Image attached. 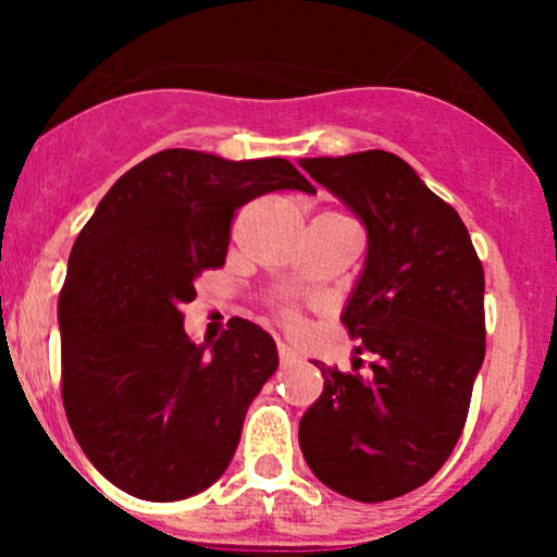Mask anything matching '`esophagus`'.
I'll use <instances>...</instances> for the list:
<instances>
[{
    "instance_id": "esophagus-1",
    "label": "esophagus",
    "mask_w": 557,
    "mask_h": 557,
    "mask_svg": "<svg viewBox=\"0 0 557 557\" xmlns=\"http://www.w3.org/2000/svg\"><path fill=\"white\" fill-rule=\"evenodd\" d=\"M277 356H280V361H283V363L296 361V350H294V347L285 345V342H277Z\"/></svg>"
}]
</instances>
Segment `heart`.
Returning <instances> with one entry per match:
<instances>
[{"label": "heart", "mask_w": 557, "mask_h": 557, "mask_svg": "<svg viewBox=\"0 0 557 557\" xmlns=\"http://www.w3.org/2000/svg\"><path fill=\"white\" fill-rule=\"evenodd\" d=\"M283 320H285V323H288V325H294V329H296V325L301 323L299 312H296V310H290V307H283Z\"/></svg>", "instance_id": "1"}]
</instances>
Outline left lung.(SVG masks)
I'll return each instance as SVG.
<instances>
[{
	"label": "left lung",
	"mask_w": 557,
	"mask_h": 557,
	"mask_svg": "<svg viewBox=\"0 0 557 557\" xmlns=\"http://www.w3.org/2000/svg\"><path fill=\"white\" fill-rule=\"evenodd\" d=\"M369 234L367 267L342 323L372 352L369 374L314 361L323 393L299 445L323 485L391 502L450 458L485 358V272L458 212L385 150L301 161ZM363 363L361 358H356Z\"/></svg>",
	"instance_id": "obj_1"
}]
</instances>
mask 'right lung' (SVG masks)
<instances>
[{
	"mask_svg": "<svg viewBox=\"0 0 557 557\" xmlns=\"http://www.w3.org/2000/svg\"><path fill=\"white\" fill-rule=\"evenodd\" d=\"M283 188L314 185L285 159L161 150L77 234L59 296L61 398L77 445L121 491L180 502L232 463L277 347L232 318L207 352L185 334L183 305L201 272L226 263L239 207Z\"/></svg>",
	"mask_w": 557,
	"mask_h": 557,
	"instance_id": "obj_1",
	"label": "right lung"
}]
</instances>
